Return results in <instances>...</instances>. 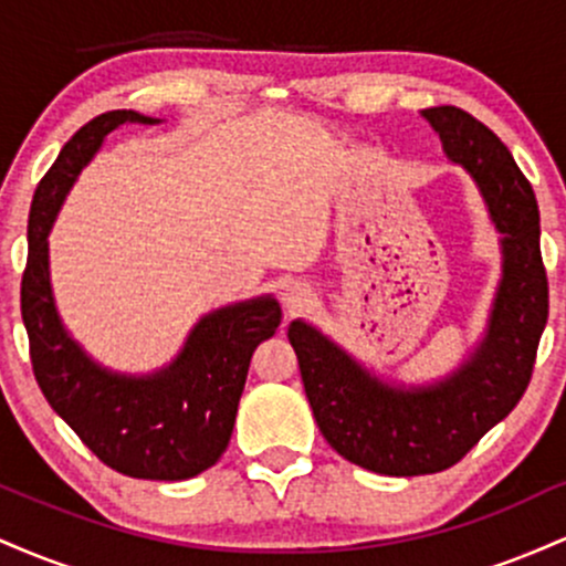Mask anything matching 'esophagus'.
Here are the masks:
<instances>
[{"mask_svg":"<svg viewBox=\"0 0 566 566\" xmlns=\"http://www.w3.org/2000/svg\"><path fill=\"white\" fill-rule=\"evenodd\" d=\"M284 308L290 311V314H301L311 305V290H305L303 284H292V287L284 290Z\"/></svg>","mask_w":566,"mask_h":566,"instance_id":"34e87169","label":"esophagus"}]
</instances>
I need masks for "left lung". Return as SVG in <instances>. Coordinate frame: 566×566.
<instances>
[{
	"label": "left lung",
	"instance_id": "8db88e82",
	"mask_svg": "<svg viewBox=\"0 0 566 566\" xmlns=\"http://www.w3.org/2000/svg\"><path fill=\"white\" fill-rule=\"evenodd\" d=\"M423 116L447 157L476 178L503 233V282L484 343L439 386L399 391L305 322L287 329L324 439L350 463L386 476H423L463 460L527 391L548 322L541 212L530 180L476 116L458 106L426 108Z\"/></svg>",
	"mask_w": 566,
	"mask_h": 566
}]
</instances>
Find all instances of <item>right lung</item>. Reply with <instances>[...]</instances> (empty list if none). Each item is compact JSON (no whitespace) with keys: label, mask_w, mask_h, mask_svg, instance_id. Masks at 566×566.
<instances>
[{"label":"right lung","mask_w":566,"mask_h":566,"mask_svg":"<svg viewBox=\"0 0 566 566\" xmlns=\"http://www.w3.org/2000/svg\"><path fill=\"white\" fill-rule=\"evenodd\" d=\"M125 122L157 119L127 108L95 116L76 129L39 180L29 212L21 314L44 399L95 458L125 476L180 482L216 465L229 447L252 350L276 333L282 308L274 297H261L205 316L184 354L151 378L95 367L63 333L48 274L50 226L82 167Z\"/></svg>","instance_id":"obj_1"}]
</instances>
